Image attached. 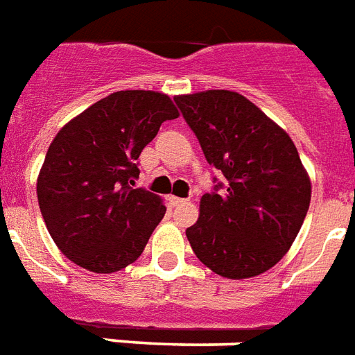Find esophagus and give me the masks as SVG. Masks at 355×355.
<instances>
[{
  "instance_id": "1",
  "label": "esophagus",
  "mask_w": 355,
  "mask_h": 355,
  "mask_svg": "<svg viewBox=\"0 0 355 355\" xmlns=\"http://www.w3.org/2000/svg\"><path fill=\"white\" fill-rule=\"evenodd\" d=\"M169 203H171V207H178V205L186 203V199L177 198V196H169Z\"/></svg>"
}]
</instances>
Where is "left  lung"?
Returning <instances> with one entry per match:
<instances>
[{
    "label": "left lung",
    "mask_w": 355,
    "mask_h": 355,
    "mask_svg": "<svg viewBox=\"0 0 355 355\" xmlns=\"http://www.w3.org/2000/svg\"><path fill=\"white\" fill-rule=\"evenodd\" d=\"M225 193H205L186 230L191 250L231 280L258 277L284 258L311 205V177L295 144L250 99L231 90L175 96Z\"/></svg>",
    "instance_id": "8db88e82"
}]
</instances>
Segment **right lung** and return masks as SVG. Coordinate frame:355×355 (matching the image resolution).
<instances>
[{"label":"right lung","mask_w":355,"mask_h":355,"mask_svg":"<svg viewBox=\"0 0 355 355\" xmlns=\"http://www.w3.org/2000/svg\"><path fill=\"white\" fill-rule=\"evenodd\" d=\"M173 118L178 111L167 94L122 90L96 101L52 139L37 177L39 209L73 263L109 275L143 254L165 205L133 188V178L143 148Z\"/></svg>","instance_id":"1"}]
</instances>
